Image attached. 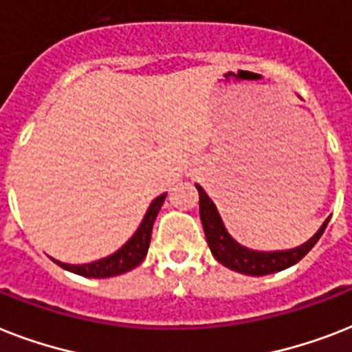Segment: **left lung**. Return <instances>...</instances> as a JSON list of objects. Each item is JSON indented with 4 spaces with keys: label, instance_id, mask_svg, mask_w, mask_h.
<instances>
[{
    "label": "left lung",
    "instance_id": "obj_1",
    "mask_svg": "<svg viewBox=\"0 0 352 352\" xmlns=\"http://www.w3.org/2000/svg\"><path fill=\"white\" fill-rule=\"evenodd\" d=\"M199 190V212H201V221H203L204 235L208 241V246L214 257L226 268L235 270V272L246 274V276H267V274L279 272L285 268L292 267L296 263L303 259L309 254L312 246L316 245L318 239L322 237L329 225V219H325L320 230L312 235L311 239L303 245L290 248V250H276V252H257L250 250L246 246H241L237 241L226 232L219 212L215 208L214 201L206 195L203 188L195 184Z\"/></svg>",
    "mask_w": 352,
    "mask_h": 352
}]
</instances>
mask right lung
I'll return each mask as SVG.
<instances>
[{
    "label": "right lung",
    "mask_w": 352,
    "mask_h": 352,
    "mask_svg": "<svg viewBox=\"0 0 352 352\" xmlns=\"http://www.w3.org/2000/svg\"><path fill=\"white\" fill-rule=\"evenodd\" d=\"M166 193L159 195L153 203L149 204L148 212L144 215L142 223L138 226V230L133 234V237L127 241L126 245L118 248L115 254L98 259V261L85 263V265H67V263H60L58 265L69 272L78 274L84 278H113V276H120L124 272H129L135 267H138L144 261V257L148 254L149 241H151V230H153V223L157 219L160 206L164 203Z\"/></svg>",
    "instance_id": "add662e5"
}]
</instances>
